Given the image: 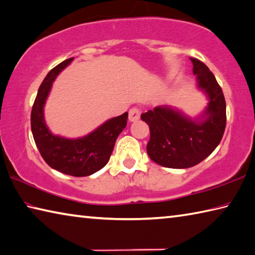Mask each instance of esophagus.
<instances>
[{
	"instance_id": "esophagus-1",
	"label": "esophagus",
	"mask_w": 255,
	"mask_h": 255,
	"mask_svg": "<svg viewBox=\"0 0 255 255\" xmlns=\"http://www.w3.org/2000/svg\"><path fill=\"white\" fill-rule=\"evenodd\" d=\"M140 114H141V112L139 108H136V107L131 108L130 110H129V116H128L129 122H131V123L137 122V120L140 118Z\"/></svg>"
}]
</instances>
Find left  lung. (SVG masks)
I'll use <instances>...</instances> for the list:
<instances>
[{"label":"left lung","mask_w":255,"mask_h":255,"mask_svg":"<svg viewBox=\"0 0 255 255\" xmlns=\"http://www.w3.org/2000/svg\"><path fill=\"white\" fill-rule=\"evenodd\" d=\"M197 87L208 97L200 117L192 119L177 109L158 106L141 114L149 126L147 154L152 161L168 168H188L200 164L219 146L225 130L226 104L215 77L200 60L191 58Z\"/></svg>","instance_id":"8db88e82"}]
</instances>
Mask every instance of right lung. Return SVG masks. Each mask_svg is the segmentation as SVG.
<instances>
[{
	"mask_svg": "<svg viewBox=\"0 0 255 255\" xmlns=\"http://www.w3.org/2000/svg\"><path fill=\"white\" fill-rule=\"evenodd\" d=\"M72 60L70 58L54 67L41 83L31 112V129L41 156L51 168L82 177L98 172L108 163L116 139L127 126L128 113L107 120L92 132L77 139L53 135L44 120L45 100L55 78Z\"/></svg>",
	"mask_w": 255,
	"mask_h": 255,
	"instance_id": "right-lung-1",
	"label": "right lung"
}]
</instances>
